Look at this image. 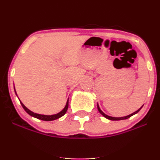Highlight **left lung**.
<instances>
[{
  "label": "left lung",
  "mask_w": 160,
  "mask_h": 160,
  "mask_svg": "<svg viewBox=\"0 0 160 160\" xmlns=\"http://www.w3.org/2000/svg\"><path fill=\"white\" fill-rule=\"evenodd\" d=\"M142 107H143V106H142ZM142 107H141V108H139V109L138 110V111H136L135 112H134V113H131V114H129V115H128V116H126V117H110V116L105 114V113H104V112L102 111V110L100 109V108H99V106H98V104H97V108H98V110L99 113H100L101 114H102V116H104V117H105V118H107V119H108V120H126V119H128V118H129V117H131L132 116L136 114L138 112V111H140V110L141 109V108H142Z\"/></svg>",
  "instance_id": "8db88e82"
}]
</instances>
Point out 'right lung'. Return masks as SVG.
Instances as JSON below:
<instances>
[{
    "label": "right lung",
    "instance_id": "add662e5",
    "mask_svg": "<svg viewBox=\"0 0 160 160\" xmlns=\"http://www.w3.org/2000/svg\"><path fill=\"white\" fill-rule=\"evenodd\" d=\"M14 89H15V87H14ZM15 92L16 94V89H15ZM16 95H17V94H16ZM20 103H21L22 106V108H24V110H25V111H26L29 115H31L32 117H35V118H37V119H39V120H44V121H52V120H56V119L60 118V117H62V116H64L65 114V113L68 111V99L65 107L64 108V109L62 110V111H60L59 113H56V114H53V115H43V114H38V113H34V112L31 111L30 110L28 109V108L25 107V106L24 105V104L22 103L21 102H20Z\"/></svg>",
    "mask_w": 160,
    "mask_h": 160
}]
</instances>
